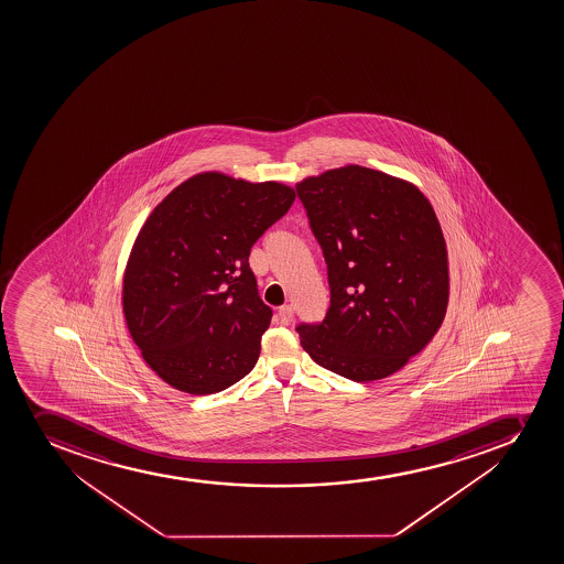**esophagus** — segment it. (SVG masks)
I'll return each instance as SVG.
<instances>
[{
	"instance_id": "esophagus-1",
	"label": "esophagus",
	"mask_w": 564,
	"mask_h": 564,
	"mask_svg": "<svg viewBox=\"0 0 564 564\" xmlns=\"http://www.w3.org/2000/svg\"><path fill=\"white\" fill-rule=\"evenodd\" d=\"M278 318L281 324L291 325L294 322V308L291 305L279 308Z\"/></svg>"
}]
</instances>
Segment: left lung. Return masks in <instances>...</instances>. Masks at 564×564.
<instances>
[{
	"instance_id": "left-lung-1",
	"label": "left lung",
	"mask_w": 564,
	"mask_h": 564,
	"mask_svg": "<svg viewBox=\"0 0 564 564\" xmlns=\"http://www.w3.org/2000/svg\"><path fill=\"white\" fill-rule=\"evenodd\" d=\"M324 251L330 305L296 327L314 362L355 382L384 379L440 329L448 264L423 193L390 174L347 165L296 185Z\"/></svg>"
}]
</instances>
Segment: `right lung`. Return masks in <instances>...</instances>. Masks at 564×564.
Returning a JSON list of instances; mask_svg holds the SVG:
<instances>
[{"label": "right lung", "instance_id": "right-lung-1", "mask_svg": "<svg viewBox=\"0 0 564 564\" xmlns=\"http://www.w3.org/2000/svg\"><path fill=\"white\" fill-rule=\"evenodd\" d=\"M294 198L278 182L202 173L147 218L124 270V319L167 384L209 395L253 369L272 308L259 296L248 257Z\"/></svg>", "mask_w": 564, "mask_h": 564}]
</instances>
